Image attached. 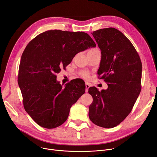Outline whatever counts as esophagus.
Masks as SVG:
<instances>
[{
	"mask_svg": "<svg viewBox=\"0 0 157 157\" xmlns=\"http://www.w3.org/2000/svg\"><path fill=\"white\" fill-rule=\"evenodd\" d=\"M85 86H86V89H85V92H88V88H90V85L88 83H86V84H85Z\"/></svg>",
	"mask_w": 157,
	"mask_h": 157,
	"instance_id": "1",
	"label": "esophagus"
}]
</instances>
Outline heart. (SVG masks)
Segmentation results:
<instances>
[{
  "mask_svg": "<svg viewBox=\"0 0 157 157\" xmlns=\"http://www.w3.org/2000/svg\"><path fill=\"white\" fill-rule=\"evenodd\" d=\"M97 52H99L98 49L94 48V49H90V50H88V53H95ZM80 75L81 77H83L85 79H88L90 76V74H89V72H88L86 71H82L80 72Z\"/></svg>",
  "mask_w": 157,
  "mask_h": 157,
  "instance_id": "1",
  "label": "heart"
}]
</instances>
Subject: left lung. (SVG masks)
Instances as JSON below:
<instances>
[{
	"label": "left lung",
	"instance_id": "obj_1",
	"mask_svg": "<svg viewBox=\"0 0 157 157\" xmlns=\"http://www.w3.org/2000/svg\"><path fill=\"white\" fill-rule=\"evenodd\" d=\"M92 34L101 50L98 78L108 88L101 92L94 86L88 89L93 97L89 118L97 126L113 128L126 118L141 92L142 63L133 44L120 30L110 27Z\"/></svg>",
	"mask_w": 157,
	"mask_h": 157
}]
</instances>
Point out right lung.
<instances>
[{
    "label": "right lung",
    "instance_id": "1",
    "mask_svg": "<svg viewBox=\"0 0 157 157\" xmlns=\"http://www.w3.org/2000/svg\"><path fill=\"white\" fill-rule=\"evenodd\" d=\"M95 46L85 32L60 30L41 33L27 44L21 55L18 82L24 109L39 126L54 128L67 120L71 106L85 94V85L74 79L62 88L55 74L77 53Z\"/></svg>",
    "mask_w": 157,
    "mask_h": 157
}]
</instances>
